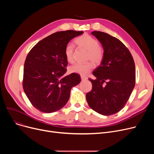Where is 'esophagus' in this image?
Segmentation results:
<instances>
[{
  "label": "esophagus",
  "instance_id": "1",
  "mask_svg": "<svg viewBox=\"0 0 154 154\" xmlns=\"http://www.w3.org/2000/svg\"><path fill=\"white\" fill-rule=\"evenodd\" d=\"M80 77H81L82 80H85L87 79V77H85V76H83V75H81V76H80Z\"/></svg>",
  "mask_w": 154,
  "mask_h": 154
}]
</instances>
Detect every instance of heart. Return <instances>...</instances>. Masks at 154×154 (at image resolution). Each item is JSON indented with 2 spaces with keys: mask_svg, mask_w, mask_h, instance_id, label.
<instances>
[{
  "mask_svg": "<svg viewBox=\"0 0 154 154\" xmlns=\"http://www.w3.org/2000/svg\"><path fill=\"white\" fill-rule=\"evenodd\" d=\"M75 43L79 47L83 48L87 51L86 60H91L85 63H75L69 67V71L72 73H75L81 75H85L91 72L94 67V64L91 62L98 65L100 63L103 59L104 52L103 48L99 45L97 39L88 34H84L77 38ZM64 54L67 61L72 63L74 60V47L72 44H68L64 50Z\"/></svg>",
  "mask_w": 154,
  "mask_h": 154,
  "instance_id": "b5f03b06",
  "label": "heart"
}]
</instances>
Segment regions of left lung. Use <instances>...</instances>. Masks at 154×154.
<instances>
[{
	"instance_id": "left-lung-1",
	"label": "left lung",
	"mask_w": 154,
	"mask_h": 154,
	"mask_svg": "<svg viewBox=\"0 0 154 154\" xmlns=\"http://www.w3.org/2000/svg\"><path fill=\"white\" fill-rule=\"evenodd\" d=\"M92 34L103 48L101 64L91 78L92 89L86 94L89 107L103 116H111L122 110L135 85V66L127 47L118 38L100 31Z\"/></svg>"
}]
</instances>
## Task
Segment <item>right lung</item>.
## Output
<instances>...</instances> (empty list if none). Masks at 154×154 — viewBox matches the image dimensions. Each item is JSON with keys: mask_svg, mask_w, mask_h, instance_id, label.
<instances>
[{"mask_svg": "<svg viewBox=\"0 0 154 154\" xmlns=\"http://www.w3.org/2000/svg\"><path fill=\"white\" fill-rule=\"evenodd\" d=\"M83 31L55 32L35 44L24 63L22 86L35 108L44 113L59 110L68 102L71 88L81 79L75 73L65 76L68 62L64 54L70 40Z\"/></svg>", "mask_w": 154, "mask_h": 154, "instance_id": "add662e5", "label": "right lung"}]
</instances>
